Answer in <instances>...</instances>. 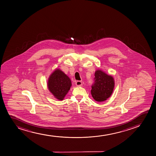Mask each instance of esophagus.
<instances>
[{
	"label": "esophagus",
	"mask_w": 156,
	"mask_h": 156,
	"mask_svg": "<svg viewBox=\"0 0 156 156\" xmlns=\"http://www.w3.org/2000/svg\"><path fill=\"white\" fill-rule=\"evenodd\" d=\"M76 85L77 86H80L82 85V82L81 81H77L76 82Z\"/></svg>",
	"instance_id": "esophagus-1"
}]
</instances>
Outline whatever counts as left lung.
Listing matches in <instances>:
<instances>
[{"label":"left lung","instance_id":"1","mask_svg":"<svg viewBox=\"0 0 156 156\" xmlns=\"http://www.w3.org/2000/svg\"><path fill=\"white\" fill-rule=\"evenodd\" d=\"M94 76V81L91 90L92 96L98 102L105 101L113 91L115 84L113 77L101 70H96Z\"/></svg>","mask_w":156,"mask_h":156}]
</instances>
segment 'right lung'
I'll return each instance as SVG.
<instances>
[{
  "instance_id": "add662e5",
  "label": "right lung",
  "mask_w": 156,
  "mask_h": 156,
  "mask_svg": "<svg viewBox=\"0 0 156 156\" xmlns=\"http://www.w3.org/2000/svg\"><path fill=\"white\" fill-rule=\"evenodd\" d=\"M72 86L69 78L61 70L57 69L51 73L48 82V90L55 98L62 100Z\"/></svg>"
}]
</instances>
